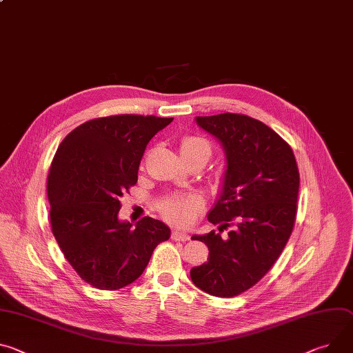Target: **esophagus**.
I'll list each match as a JSON object with an SVG mask.
<instances>
[{
    "label": "esophagus",
    "instance_id": "obj_1",
    "mask_svg": "<svg viewBox=\"0 0 353 353\" xmlns=\"http://www.w3.org/2000/svg\"><path fill=\"white\" fill-rule=\"evenodd\" d=\"M172 239H174V241H181V242H184V241H188V239H190V236H188L187 234H184V232H180V231L174 230V231L172 232Z\"/></svg>",
    "mask_w": 353,
    "mask_h": 353
}]
</instances>
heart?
Instances as JSON below:
<instances>
[{"instance_id": "1", "label": "heart", "mask_w": 353, "mask_h": 353, "mask_svg": "<svg viewBox=\"0 0 353 353\" xmlns=\"http://www.w3.org/2000/svg\"><path fill=\"white\" fill-rule=\"evenodd\" d=\"M199 149H207L210 152V145L207 141L199 137H185L180 143L181 154L194 152ZM203 207L201 200L194 194H183V196H173L166 199L160 204V211L162 214L179 225H188L193 222L196 215L200 212Z\"/></svg>"}]
</instances>
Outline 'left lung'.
I'll return each instance as SVG.
<instances>
[{"instance_id":"1","label":"left lung","mask_w":353,"mask_h":353,"mask_svg":"<svg viewBox=\"0 0 353 353\" xmlns=\"http://www.w3.org/2000/svg\"><path fill=\"white\" fill-rule=\"evenodd\" d=\"M215 137L227 159L221 194L208 212L219 232L194 235L208 246L207 263L191 280L215 297H234L258 283L274 265L292 235L300 187L294 153L263 122L242 114L196 117Z\"/></svg>"}]
</instances>
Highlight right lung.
<instances>
[{"label": "right lung", "instance_id": "add662e5", "mask_svg": "<svg viewBox=\"0 0 353 353\" xmlns=\"http://www.w3.org/2000/svg\"><path fill=\"white\" fill-rule=\"evenodd\" d=\"M173 118L112 115L73 130L57 148L48 176L52 232L77 274L95 288L134 283L170 228L145 216L119 221L121 197L138 181L149 141Z\"/></svg>", "mask_w": 353, "mask_h": 353}]
</instances>
